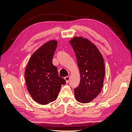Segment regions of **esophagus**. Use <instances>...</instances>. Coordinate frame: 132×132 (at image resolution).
Wrapping results in <instances>:
<instances>
[{
    "mask_svg": "<svg viewBox=\"0 0 132 132\" xmlns=\"http://www.w3.org/2000/svg\"><path fill=\"white\" fill-rule=\"evenodd\" d=\"M64 79H65V80L66 82H67V83H68L69 81V80H70V77H69V76H67V77H65Z\"/></svg>",
    "mask_w": 132,
    "mask_h": 132,
    "instance_id": "1",
    "label": "esophagus"
}]
</instances>
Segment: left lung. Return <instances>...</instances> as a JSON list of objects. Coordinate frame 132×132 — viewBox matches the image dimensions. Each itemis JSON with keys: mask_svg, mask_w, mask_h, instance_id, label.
Listing matches in <instances>:
<instances>
[{"mask_svg": "<svg viewBox=\"0 0 132 132\" xmlns=\"http://www.w3.org/2000/svg\"><path fill=\"white\" fill-rule=\"evenodd\" d=\"M80 73V84L74 89L77 100L88 103L96 97L103 87L104 60L97 48L87 39L75 37L70 41Z\"/></svg>", "mask_w": 132, "mask_h": 132, "instance_id": "left-lung-1", "label": "left lung"}]
</instances>
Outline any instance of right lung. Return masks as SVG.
I'll use <instances>...</instances> for the list:
<instances>
[{"label":"right lung","mask_w":132,"mask_h":132,"mask_svg":"<svg viewBox=\"0 0 132 132\" xmlns=\"http://www.w3.org/2000/svg\"><path fill=\"white\" fill-rule=\"evenodd\" d=\"M57 47L55 40L44 44L31 55L25 69L28 91L34 100L41 105L55 101L62 85L66 83L59 77L57 68L52 63Z\"/></svg>","instance_id":"right-lung-1"}]
</instances>
